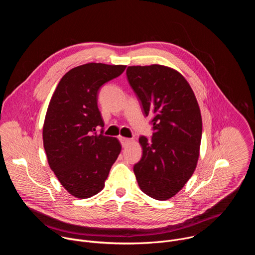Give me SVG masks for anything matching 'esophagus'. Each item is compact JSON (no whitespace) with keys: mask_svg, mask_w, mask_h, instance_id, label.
<instances>
[{"mask_svg":"<svg viewBox=\"0 0 255 255\" xmlns=\"http://www.w3.org/2000/svg\"><path fill=\"white\" fill-rule=\"evenodd\" d=\"M119 140H120V142H121V144H122V146H123V147L128 146V145L132 142V140H131V139H129V138H125V137H120V138H119Z\"/></svg>","mask_w":255,"mask_h":255,"instance_id":"34e87169","label":"esophagus"}]
</instances>
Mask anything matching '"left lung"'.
<instances>
[{"label":"left lung","instance_id":"1","mask_svg":"<svg viewBox=\"0 0 255 255\" xmlns=\"http://www.w3.org/2000/svg\"><path fill=\"white\" fill-rule=\"evenodd\" d=\"M126 72L145 116H153L152 138H139L142 157L133 170L143 193L165 201L185 187L197 167L203 129L200 107L188 81L171 67L136 65Z\"/></svg>","mask_w":255,"mask_h":255}]
</instances>
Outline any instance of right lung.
<instances>
[{
	"mask_svg": "<svg viewBox=\"0 0 255 255\" xmlns=\"http://www.w3.org/2000/svg\"><path fill=\"white\" fill-rule=\"evenodd\" d=\"M126 65L86 63L68 70L49 102L43 124V146L61 186L78 199L100 193L122 146L117 138L96 132L104 127L98 93L119 77Z\"/></svg>",
	"mask_w": 255,
	"mask_h": 255,
	"instance_id": "right-lung-1",
	"label": "right lung"
}]
</instances>
